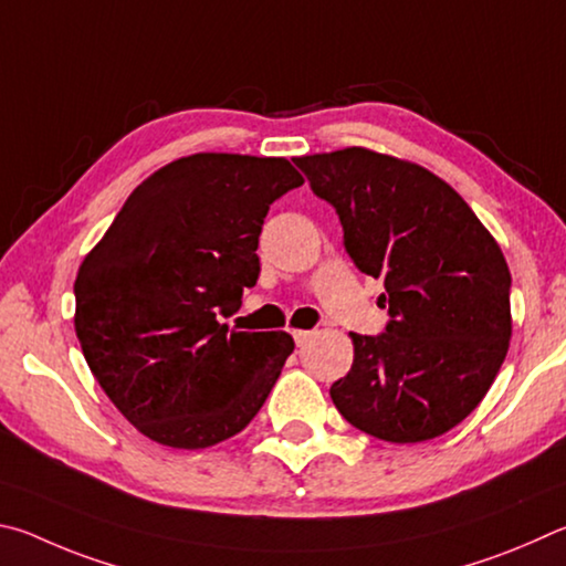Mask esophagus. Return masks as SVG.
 <instances>
[{
    "label": "esophagus",
    "instance_id": "1",
    "mask_svg": "<svg viewBox=\"0 0 566 566\" xmlns=\"http://www.w3.org/2000/svg\"><path fill=\"white\" fill-rule=\"evenodd\" d=\"M293 338H295V345L303 348V345L313 338V331H293Z\"/></svg>",
    "mask_w": 566,
    "mask_h": 566
}]
</instances>
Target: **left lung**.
Segmentation results:
<instances>
[{
    "label": "left lung",
    "instance_id": "1",
    "mask_svg": "<svg viewBox=\"0 0 566 566\" xmlns=\"http://www.w3.org/2000/svg\"><path fill=\"white\" fill-rule=\"evenodd\" d=\"M335 206L345 251L382 277L390 323L350 333L353 368L335 408L385 442L440 438L478 408L510 350L512 275L464 198L420 164L348 146L293 158Z\"/></svg>",
    "mask_w": 566,
    "mask_h": 566
}]
</instances>
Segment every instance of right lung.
I'll return each instance as SVG.
<instances>
[{"mask_svg":"<svg viewBox=\"0 0 566 566\" xmlns=\"http://www.w3.org/2000/svg\"><path fill=\"white\" fill-rule=\"evenodd\" d=\"M301 184L289 158H176L134 188L78 265L84 358L148 440L213 448L261 410L295 343L283 331H228L218 315L241 308L268 208Z\"/></svg>","mask_w":566,"mask_h":566,"instance_id":"obj_1","label":"right lung"}]
</instances>
